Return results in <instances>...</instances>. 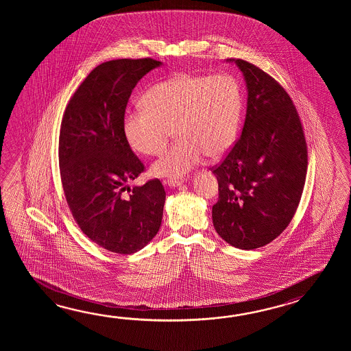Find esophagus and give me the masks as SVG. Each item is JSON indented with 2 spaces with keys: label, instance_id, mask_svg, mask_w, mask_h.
I'll list each match as a JSON object with an SVG mask.
<instances>
[{
  "label": "esophagus",
  "instance_id": "1",
  "mask_svg": "<svg viewBox=\"0 0 351 351\" xmlns=\"http://www.w3.org/2000/svg\"><path fill=\"white\" fill-rule=\"evenodd\" d=\"M186 182V179H169L168 182H167V184L171 186V188H177V186H182L183 183Z\"/></svg>",
  "mask_w": 351,
  "mask_h": 351
}]
</instances>
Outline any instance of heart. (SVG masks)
<instances>
[{"instance_id":"1","label":"heart","mask_w":351,"mask_h":351,"mask_svg":"<svg viewBox=\"0 0 351 351\" xmlns=\"http://www.w3.org/2000/svg\"><path fill=\"white\" fill-rule=\"evenodd\" d=\"M144 108L130 110L123 121L129 145L156 156L174 133L178 139L152 165L158 177H186L204 158L227 154L239 135L242 91L232 75L179 73L152 85Z\"/></svg>"}]
</instances>
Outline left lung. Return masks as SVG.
<instances>
[{
    "label": "left lung",
    "mask_w": 351,
    "mask_h": 351,
    "mask_svg": "<svg viewBox=\"0 0 351 351\" xmlns=\"http://www.w3.org/2000/svg\"><path fill=\"white\" fill-rule=\"evenodd\" d=\"M234 62L246 82V119L239 141L213 169L217 233L231 246L254 250L278 237L291 222L305 186V135L289 94L245 60Z\"/></svg>",
    "instance_id": "1"
}]
</instances>
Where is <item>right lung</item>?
<instances>
[{
  "label": "right lung",
  "mask_w": 351,
  "mask_h": 351,
  "mask_svg": "<svg viewBox=\"0 0 351 351\" xmlns=\"http://www.w3.org/2000/svg\"><path fill=\"white\" fill-rule=\"evenodd\" d=\"M162 62H103L69 101L59 139L61 182L69 208L93 242L115 254L141 251L156 237L165 191L158 179L129 186L144 165L130 149L123 121L135 85Z\"/></svg>",
  "instance_id": "add662e5"
}]
</instances>
